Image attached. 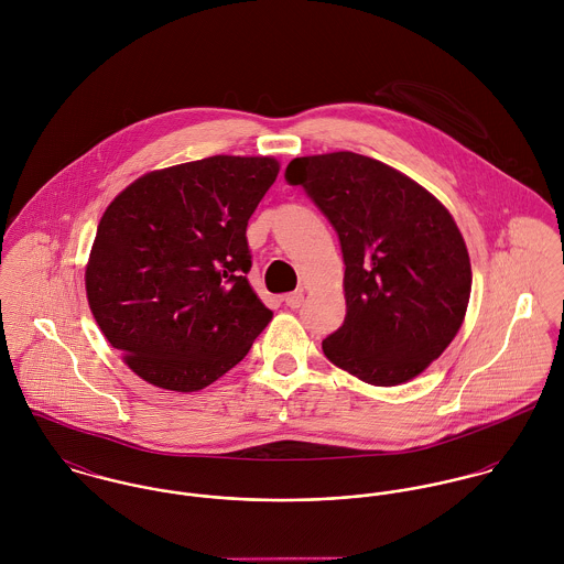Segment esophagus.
<instances>
[{"mask_svg": "<svg viewBox=\"0 0 564 564\" xmlns=\"http://www.w3.org/2000/svg\"><path fill=\"white\" fill-rule=\"evenodd\" d=\"M284 304L289 306V308H300L302 304H304V293L302 291H295V293H289L286 297H284Z\"/></svg>", "mask_w": 564, "mask_h": 564, "instance_id": "esophagus-1", "label": "esophagus"}]
</instances>
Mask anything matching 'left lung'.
<instances>
[{
  "label": "left lung",
  "mask_w": 564,
  "mask_h": 564,
  "mask_svg": "<svg viewBox=\"0 0 564 564\" xmlns=\"http://www.w3.org/2000/svg\"><path fill=\"white\" fill-rule=\"evenodd\" d=\"M284 177L315 202L343 251L347 315L323 354L373 387L412 380L467 313L471 262L454 217L398 169L354 152L293 159Z\"/></svg>",
  "instance_id": "8db88e82"
}]
</instances>
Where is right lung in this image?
<instances>
[{"mask_svg":"<svg viewBox=\"0 0 564 564\" xmlns=\"http://www.w3.org/2000/svg\"><path fill=\"white\" fill-rule=\"evenodd\" d=\"M269 156H210L152 171L106 208L86 297L145 382L193 393L247 356L273 313L249 286L247 221L275 182Z\"/></svg>","mask_w":564,"mask_h":564,"instance_id":"right-lung-1","label":"right lung"}]
</instances>
